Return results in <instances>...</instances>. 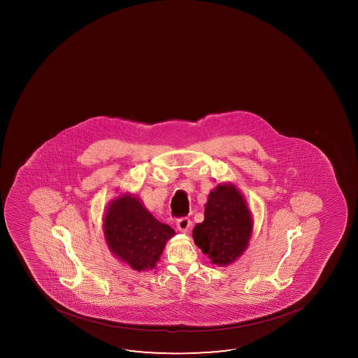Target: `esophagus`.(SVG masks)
I'll list each match as a JSON object with an SVG mask.
<instances>
[{
    "mask_svg": "<svg viewBox=\"0 0 358 358\" xmlns=\"http://www.w3.org/2000/svg\"><path fill=\"white\" fill-rule=\"evenodd\" d=\"M177 229H180L181 232H187L188 229L191 227V221L188 220L187 217H181L177 220Z\"/></svg>",
    "mask_w": 358,
    "mask_h": 358,
    "instance_id": "esophagus-1",
    "label": "esophagus"
}]
</instances>
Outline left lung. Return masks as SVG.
Here are the masks:
<instances>
[{
	"mask_svg": "<svg viewBox=\"0 0 358 358\" xmlns=\"http://www.w3.org/2000/svg\"><path fill=\"white\" fill-rule=\"evenodd\" d=\"M252 232L251 212L232 185H218L208 196L205 221L196 224L194 240L212 264H232L246 250Z\"/></svg>",
	"mask_w": 358,
	"mask_h": 358,
	"instance_id": "left-lung-1",
	"label": "left lung"
}]
</instances>
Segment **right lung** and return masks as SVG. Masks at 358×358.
Returning a JSON list of instances; mask_svg holds the SVG:
<instances>
[{
    "mask_svg": "<svg viewBox=\"0 0 358 358\" xmlns=\"http://www.w3.org/2000/svg\"><path fill=\"white\" fill-rule=\"evenodd\" d=\"M106 241L111 252L134 270H151L175 231L161 223L134 196L115 199L103 220Z\"/></svg>",
    "mask_w": 358,
    "mask_h": 358,
    "instance_id": "obj_1",
    "label": "right lung"
}]
</instances>
